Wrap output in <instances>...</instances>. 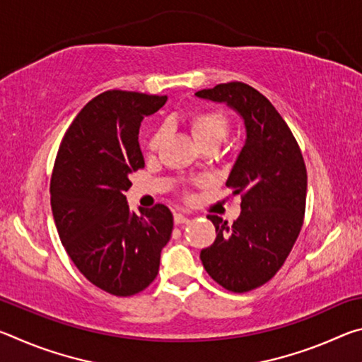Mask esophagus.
I'll return each instance as SVG.
<instances>
[{"label": "esophagus", "mask_w": 362, "mask_h": 362, "mask_svg": "<svg viewBox=\"0 0 362 362\" xmlns=\"http://www.w3.org/2000/svg\"><path fill=\"white\" fill-rule=\"evenodd\" d=\"M174 222H175V225H183V223H188L189 218L183 216V214L177 212V214H174Z\"/></svg>", "instance_id": "esophagus-1"}]
</instances>
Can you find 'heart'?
<instances>
[{"label":"heart","instance_id":"heart-1","mask_svg":"<svg viewBox=\"0 0 362 362\" xmlns=\"http://www.w3.org/2000/svg\"><path fill=\"white\" fill-rule=\"evenodd\" d=\"M188 126L196 144L199 146L211 142L220 145L225 140L226 134H228L230 121L222 112H217V110H198V112L189 115ZM164 136H166V129L163 126L156 127L150 134L145 144V150L148 155H155L161 148Z\"/></svg>","mask_w":362,"mask_h":362}]
</instances>
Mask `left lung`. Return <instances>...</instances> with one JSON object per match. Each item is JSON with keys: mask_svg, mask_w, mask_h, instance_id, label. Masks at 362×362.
<instances>
[{"mask_svg": "<svg viewBox=\"0 0 362 362\" xmlns=\"http://www.w3.org/2000/svg\"><path fill=\"white\" fill-rule=\"evenodd\" d=\"M196 95L225 102L246 124V144L226 180L231 196L241 198V216L231 225L207 216L217 236L199 257L218 286L236 293L249 292L279 272L302 230L305 161L283 116L252 86L231 81Z\"/></svg>", "mask_w": 362, "mask_h": 362, "instance_id": "obj_1", "label": "left lung"}]
</instances>
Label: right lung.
Masks as SVG:
<instances>
[{"label": "right lung", "mask_w": 362, "mask_h": 362, "mask_svg": "<svg viewBox=\"0 0 362 362\" xmlns=\"http://www.w3.org/2000/svg\"><path fill=\"white\" fill-rule=\"evenodd\" d=\"M166 95L112 89L94 97L66 129L51 177L59 238L83 276L116 297L146 289L173 233L164 204L131 212L124 193L131 173L145 166L140 122Z\"/></svg>", "instance_id": "obj_1"}]
</instances>
